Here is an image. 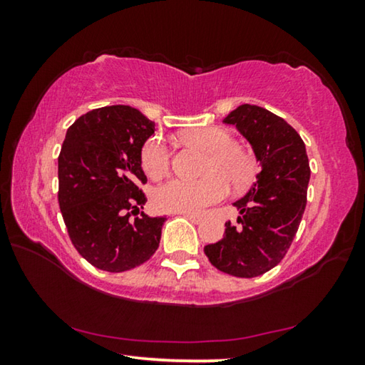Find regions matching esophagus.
<instances>
[{
    "label": "esophagus",
    "instance_id": "34e87169",
    "mask_svg": "<svg viewBox=\"0 0 365 365\" xmlns=\"http://www.w3.org/2000/svg\"><path fill=\"white\" fill-rule=\"evenodd\" d=\"M178 214L183 215V217H187L188 220L193 222V224H200V222L202 220L201 215H197V214H191V212H178Z\"/></svg>",
    "mask_w": 365,
    "mask_h": 365
}]
</instances>
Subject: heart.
<instances>
[{"instance_id": "obj_1", "label": "heart", "mask_w": 365, "mask_h": 365, "mask_svg": "<svg viewBox=\"0 0 365 365\" xmlns=\"http://www.w3.org/2000/svg\"><path fill=\"white\" fill-rule=\"evenodd\" d=\"M187 146L207 153L201 180L174 178L160 185L153 193V202L159 211L200 214L206 207L222 201L228 183L242 190L256 175V160L242 146L233 145L232 135L219 127H197L182 135ZM170 151L159 137H153L141 148V168L145 174L159 180L170 170Z\"/></svg>"}]
</instances>
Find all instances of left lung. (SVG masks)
<instances>
[{
    "label": "left lung",
    "instance_id": "obj_1",
    "mask_svg": "<svg viewBox=\"0 0 365 365\" xmlns=\"http://www.w3.org/2000/svg\"><path fill=\"white\" fill-rule=\"evenodd\" d=\"M250 141L261 172L233 206L237 224L225 222L224 238L205 246L215 269L252 279L274 269L293 243L307 201L311 178L304 141L289 123L270 110L242 104L225 119Z\"/></svg>",
    "mask_w": 365,
    "mask_h": 365
}]
</instances>
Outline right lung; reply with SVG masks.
Masks as SVG:
<instances>
[{
  "mask_svg": "<svg viewBox=\"0 0 365 365\" xmlns=\"http://www.w3.org/2000/svg\"><path fill=\"white\" fill-rule=\"evenodd\" d=\"M153 133L154 122L122 104L90 110L67 128L58 201L73 248L96 269L130 270L159 248L165 217H138L146 202L141 148Z\"/></svg>",
  "mask_w": 365,
  "mask_h": 365,
  "instance_id": "obj_1",
  "label": "right lung"
}]
</instances>
